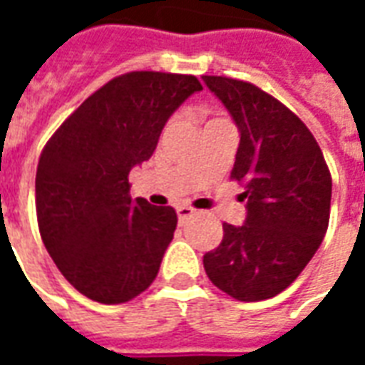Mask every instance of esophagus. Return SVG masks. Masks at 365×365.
<instances>
[{"instance_id":"obj_1","label":"esophagus","mask_w":365,"mask_h":365,"mask_svg":"<svg viewBox=\"0 0 365 365\" xmlns=\"http://www.w3.org/2000/svg\"><path fill=\"white\" fill-rule=\"evenodd\" d=\"M175 211H178V219H180V221H185V219H190L191 215L195 213L190 205H180Z\"/></svg>"}]
</instances>
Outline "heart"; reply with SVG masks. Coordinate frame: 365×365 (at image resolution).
I'll return each mask as SVG.
<instances>
[{"label":"heart","mask_w":365,"mask_h":365,"mask_svg":"<svg viewBox=\"0 0 365 365\" xmlns=\"http://www.w3.org/2000/svg\"><path fill=\"white\" fill-rule=\"evenodd\" d=\"M213 120H221V119H213ZM213 120H211V123H213Z\"/></svg>","instance_id":"b5f03b06"}]
</instances>
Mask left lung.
I'll use <instances>...</instances> for the list:
<instances>
[{"mask_svg": "<svg viewBox=\"0 0 365 365\" xmlns=\"http://www.w3.org/2000/svg\"><path fill=\"white\" fill-rule=\"evenodd\" d=\"M240 130L230 178L245 185L246 221L222 225L203 256L209 279L238 301L275 297L297 279L329 229L332 178L311 130L254 83L203 76Z\"/></svg>", "mask_w": 365, "mask_h": 365, "instance_id": "obj_1", "label": "left lung"}]
</instances>
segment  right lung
<instances>
[{"instance_id": "obj_1", "label": "right lung", "mask_w": 365, "mask_h": 365, "mask_svg": "<svg viewBox=\"0 0 365 365\" xmlns=\"http://www.w3.org/2000/svg\"><path fill=\"white\" fill-rule=\"evenodd\" d=\"M195 76L128 72L91 93L43 148L36 221L62 275L91 301L127 303L156 279L174 238L172 207L130 199L128 172L156 150Z\"/></svg>"}]
</instances>
